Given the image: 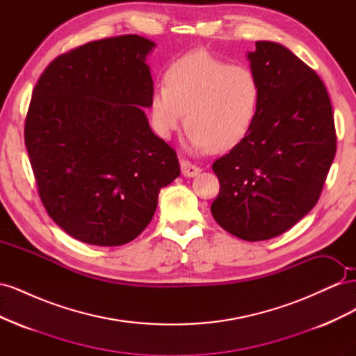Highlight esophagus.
Wrapping results in <instances>:
<instances>
[{
	"instance_id": "34e87169",
	"label": "esophagus",
	"mask_w": 356,
	"mask_h": 356,
	"mask_svg": "<svg viewBox=\"0 0 356 356\" xmlns=\"http://www.w3.org/2000/svg\"><path fill=\"white\" fill-rule=\"evenodd\" d=\"M200 172H202V169L199 166H196V165H193L191 161H188V160H182L181 161V174L184 175V177L193 178V177L199 175Z\"/></svg>"
}]
</instances>
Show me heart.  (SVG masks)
I'll list each match as a JSON object with an SVG mask.
<instances>
[{
	"label": "heart",
	"mask_w": 356,
	"mask_h": 356,
	"mask_svg": "<svg viewBox=\"0 0 356 356\" xmlns=\"http://www.w3.org/2000/svg\"><path fill=\"white\" fill-rule=\"evenodd\" d=\"M258 101L260 89L250 68L195 50L166 70L165 84L152 92L149 114L157 135L169 138L186 113L190 145L222 153L250 132Z\"/></svg>",
	"instance_id": "1"
}]
</instances>
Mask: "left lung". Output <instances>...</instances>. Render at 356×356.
Listing matches in <instances>:
<instances>
[{"instance_id": "8db88e82", "label": "left lung", "mask_w": 356, "mask_h": 356, "mask_svg": "<svg viewBox=\"0 0 356 356\" xmlns=\"http://www.w3.org/2000/svg\"><path fill=\"white\" fill-rule=\"evenodd\" d=\"M260 101L250 132L213 161L220 193L211 212L243 241H267L315 207L336 156L328 92L316 72L273 41L248 53Z\"/></svg>"}]
</instances>
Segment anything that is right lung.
I'll list each match as a JSON object with an SVG mask.
<instances>
[{"mask_svg": "<svg viewBox=\"0 0 356 356\" xmlns=\"http://www.w3.org/2000/svg\"><path fill=\"white\" fill-rule=\"evenodd\" d=\"M153 41H92L41 74L25 145L42 204L59 227L89 245L134 241L152 221L161 187L179 177L177 153L149 127Z\"/></svg>", "mask_w": 356, "mask_h": 356, "instance_id": "obj_1", "label": "right lung"}]
</instances>
